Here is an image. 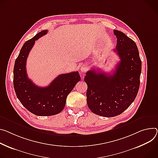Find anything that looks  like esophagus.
Returning <instances> with one entry per match:
<instances>
[{
	"label": "esophagus",
	"mask_w": 158,
	"mask_h": 158,
	"mask_svg": "<svg viewBox=\"0 0 158 158\" xmlns=\"http://www.w3.org/2000/svg\"><path fill=\"white\" fill-rule=\"evenodd\" d=\"M88 69V64H83L82 65L81 67V70L82 72H83V73H84V72L86 71Z\"/></svg>",
	"instance_id": "esophagus-1"
}]
</instances>
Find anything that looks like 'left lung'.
<instances>
[{"label":"left lung","mask_w":158,"mask_h":158,"mask_svg":"<svg viewBox=\"0 0 158 158\" xmlns=\"http://www.w3.org/2000/svg\"><path fill=\"white\" fill-rule=\"evenodd\" d=\"M117 38L114 51L120 61L112 74L94 69L87 72V104L94 114L105 117L118 115L135 99L140 85L142 62L135 43L122 31L113 30Z\"/></svg>","instance_id":"obj_1"}]
</instances>
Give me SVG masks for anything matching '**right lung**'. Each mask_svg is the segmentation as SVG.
<instances>
[{
    "label": "right lung",
    "mask_w": 158,
    "mask_h": 158,
    "mask_svg": "<svg viewBox=\"0 0 158 158\" xmlns=\"http://www.w3.org/2000/svg\"><path fill=\"white\" fill-rule=\"evenodd\" d=\"M47 32L41 31L24 43L13 70L14 88L18 99L28 111L38 116H52L61 112L65 107L67 96L81 81L77 71L59 75L45 88L38 87L27 77L26 65L28 55L35 40Z\"/></svg>",
    "instance_id": "right-lung-1"
}]
</instances>
